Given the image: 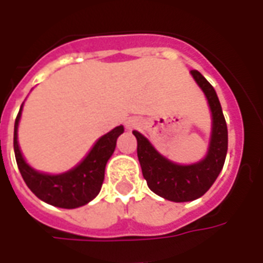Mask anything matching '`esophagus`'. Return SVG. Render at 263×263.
Listing matches in <instances>:
<instances>
[{"label":"esophagus","mask_w":263,"mask_h":263,"mask_svg":"<svg viewBox=\"0 0 263 263\" xmlns=\"http://www.w3.org/2000/svg\"><path fill=\"white\" fill-rule=\"evenodd\" d=\"M134 126H137V121H135V120H128V121H126V128H128V129H132Z\"/></svg>","instance_id":"obj_1"}]
</instances>
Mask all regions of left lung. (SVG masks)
<instances>
[{"label": "left lung", "instance_id": "obj_1", "mask_svg": "<svg viewBox=\"0 0 263 263\" xmlns=\"http://www.w3.org/2000/svg\"><path fill=\"white\" fill-rule=\"evenodd\" d=\"M190 74L201 88L211 112V134L207 154L203 159L182 165L167 159L141 132L132 131L138 142V159L148 187L160 197L175 203L193 201L201 197L218 177L226 162L228 131L220 100L214 87L197 70Z\"/></svg>", "mask_w": 263, "mask_h": 263}]
</instances>
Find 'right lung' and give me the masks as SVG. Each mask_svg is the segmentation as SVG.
<instances>
[{"instance_id":"add662e5","label":"right lung","mask_w":263,"mask_h":263,"mask_svg":"<svg viewBox=\"0 0 263 263\" xmlns=\"http://www.w3.org/2000/svg\"><path fill=\"white\" fill-rule=\"evenodd\" d=\"M22 108L24 104L21 105L18 117L15 120L14 151L18 169L32 193L45 203L60 209H77L94 200L101 190L105 165L111 155L114 154L117 139L124 132V126H115L114 129L98 138L88 154L74 167L63 173L52 175L33 169L21 152L18 126Z\"/></svg>"}]
</instances>
